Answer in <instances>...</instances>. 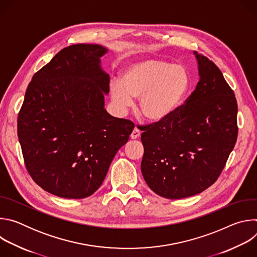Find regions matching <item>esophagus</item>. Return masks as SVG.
<instances>
[{
	"mask_svg": "<svg viewBox=\"0 0 257 257\" xmlns=\"http://www.w3.org/2000/svg\"><path fill=\"white\" fill-rule=\"evenodd\" d=\"M140 134H141V132H140V130L138 129V128H134L133 129V131H132V133H131V135H130V137H131V139H137V138H139L140 137Z\"/></svg>",
	"mask_w": 257,
	"mask_h": 257,
	"instance_id": "34e87169",
	"label": "esophagus"
}]
</instances>
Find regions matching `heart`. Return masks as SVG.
Returning a JSON list of instances; mask_svg holds the SVG:
<instances>
[{
  "instance_id": "b5f03b06",
  "label": "heart",
  "mask_w": 257,
  "mask_h": 257,
  "mask_svg": "<svg viewBox=\"0 0 257 257\" xmlns=\"http://www.w3.org/2000/svg\"><path fill=\"white\" fill-rule=\"evenodd\" d=\"M189 88L187 71L160 59H144L131 63L121 81L112 84V98L126 109L140 98L139 112L150 121L160 122L172 116L181 105Z\"/></svg>"
}]
</instances>
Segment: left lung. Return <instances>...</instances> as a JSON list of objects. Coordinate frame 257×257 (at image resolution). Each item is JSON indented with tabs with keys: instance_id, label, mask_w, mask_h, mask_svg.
Masks as SVG:
<instances>
[{
	"instance_id": "1",
	"label": "left lung",
	"mask_w": 257,
	"mask_h": 257,
	"mask_svg": "<svg viewBox=\"0 0 257 257\" xmlns=\"http://www.w3.org/2000/svg\"><path fill=\"white\" fill-rule=\"evenodd\" d=\"M200 79L168 119L145 125L141 173L158 195H196L217 180L238 136L234 91L216 65L194 52Z\"/></svg>"
}]
</instances>
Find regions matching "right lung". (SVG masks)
Listing matches in <instances>:
<instances>
[{"label": "right lung", "mask_w": 257, "mask_h": 257, "mask_svg": "<svg viewBox=\"0 0 257 257\" xmlns=\"http://www.w3.org/2000/svg\"><path fill=\"white\" fill-rule=\"evenodd\" d=\"M107 50L78 44L60 51L29 82L17 133L33 181L56 196L93 194L134 129L104 109L109 76L100 68Z\"/></svg>", "instance_id": "right-lung-1"}]
</instances>
